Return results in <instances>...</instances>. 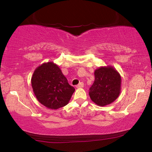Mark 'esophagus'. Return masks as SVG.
<instances>
[{"label": "esophagus", "instance_id": "34e87169", "mask_svg": "<svg viewBox=\"0 0 152 152\" xmlns=\"http://www.w3.org/2000/svg\"><path fill=\"white\" fill-rule=\"evenodd\" d=\"M83 83H82V82H81L79 84H78L77 86H76V88H83Z\"/></svg>", "mask_w": 152, "mask_h": 152}]
</instances>
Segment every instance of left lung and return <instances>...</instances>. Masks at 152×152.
Wrapping results in <instances>:
<instances>
[{
	"instance_id": "1",
	"label": "left lung",
	"mask_w": 152,
	"mask_h": 152,
	"mask_svg": "<svg viewBox=\"0 0 152 152\" xmlns=\"http://www.w3.org/2000/svg\"><path fill=\"white\" fill-rule=\"evenodd\" d=\"M95 81L89 89L91 101L99 106L114 102L121 90V75L111 66H100L94 71Z\"/></svg>"
}]
</instances>
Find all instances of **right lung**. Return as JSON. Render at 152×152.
<instances>
[{
	"mask_svg": "<svg viewBox=\"0 0 152 152\" xmlns=\"http://www.w3.org/2000/svg\"><path fill=\"white\" fill-rule=\"evenodd\" d=\"M31 86L38 102L53 110L67 105L75 91L59 66L53 61L43 63L35 69Z\"/></svg>",
	"mask_w": 152,
	"mask_h": 152,
	"instance_id": "right-lung-1",
	"label": "right lung"
}]
</instances>
